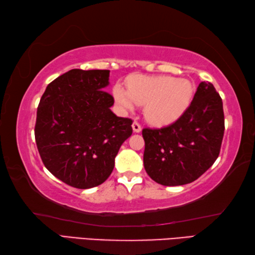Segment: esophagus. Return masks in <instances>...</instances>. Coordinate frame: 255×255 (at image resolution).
<instances>
[{
    "label": "esophagus",
    "mask_w": 255,
    "mask_h": 255,
    "mask_svg": "<svg viewBox=\"0 0 255 255\" xmlns=\"http://www.w3.org/2000/svg\"><path fill=\"white\" fill-rule=\"evenodd\" d=\"M132 130H133V132H139L140 130H141V126L139 124H138L137 122H133L132 123Z\"/></svg>",
    "instance_id": "1"
}]
</instances>
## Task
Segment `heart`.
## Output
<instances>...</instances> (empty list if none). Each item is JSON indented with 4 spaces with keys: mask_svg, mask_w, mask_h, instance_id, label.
<instances>
[{
    "mask_svg": "<svg viewBox=\"0 0 255 255\" xmlns=\"http://www.w3.org/2000/svg\"><path fill=\"white\" fill-rule=\"evenodd\" d=\"M192 96L191 82L167 75L133 76L128 81V91L120 84L114 88L116 103L123 110L144 106L145 119L158 127L176 122L188 109Z\"/></svg>",
    "mask_w": 255,
    "mask_h": 255,
    "instance_id": "b5f03b06",
    "label": "heart"
}]
</instances>
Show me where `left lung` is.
<instances>
[{"label":"left lung","mask_w":255,"mask_h":255,"mask_svg":"<svg viewBox=\"0 0 255 255\" xmlns=\"http://www.w3.org/2000/svg\"><path fill=\"white\" fill-rule=\"evenodd\" d=\"M225 130L223 101L209 82H201L191 105L169 126L143 129L144 167L162 185L191 183L217 159Z\"/></svg>","instance_id":"obj_1"}]
</instances>
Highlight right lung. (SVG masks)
Segmentation results:
<instances>
[{
  "label": "right lung",
  "mask_w": 255,
  "mask_h": 255,
  "mask_svg": "<svg viewBox=\"0 0 255 255\" xmlns=\"http://www.w3.org/2000/svg\"><path fill=\"white\" fill-rule=\"evenodd\" d=\"M108 70H71L47 85L34 137L42 163L71 187L90 189L109 178L132 120L111 111Z\"/></svg>",
  "instance_id": "add662e5"
}]
</instances>
